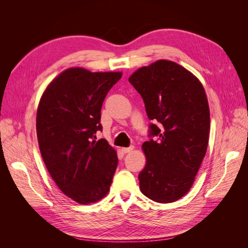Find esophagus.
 Returning <instances> with one entry per match:
<instances>
[{
    "instance_id": "esophagus-1",
    "label": "esophagus",
    "mask_w": 248,
    "mask_h": 248,
    "mask_svg": "<svg viewBox=\"0 0 248 248\" xmlns=\"http://www.w3.org/2000/svg\"><path fill=\"white\" fill-rule=\"evenodd\" d=\"M134 150V146H131V147H129V148H122V152L123 153H130V152H132Z\"/></svg>"
}]
</instances>
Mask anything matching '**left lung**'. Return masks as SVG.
<instances>
[{
    "label": "left lung",
    "instance_id": "8db88e82",
    "mask_svg": "<svg viewBox=\"0 0 248 248\" xmlns=\"http://www.w3.org/2000/svg\"><path fill=\"white\" fill-rule=\"evenodd\" d=\"M129 81L155 122L150 136L158 137L141 146L146 166L139 175L140 189L154 202H176L190 190L207 152L210 109L205 89L194 74L169 60L140 67Z\"/></svg>",
    "mask_w": 248,
    "mask_h": 248
}]
</instances>
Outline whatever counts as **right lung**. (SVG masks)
I'll return each mask as SVG.
<instances>
[{"label": "right lung", "instance_id": "add662e5", "mask_svg": "<svg viewBox=\"0 0 248 248\" xmlns=\"http://www.w3.org/2000/svg\"><path fill=\"white\" fill-rule=\"evenodd\" d=\"M122 72H91L71 67L47 85L36 116L44 164L65 196L88 205L110 189L118 166L116 150L95 133L102 129L104 98Z\"/></svg>", "mask_w": 248, "mask_h": 248}]
</instances>
